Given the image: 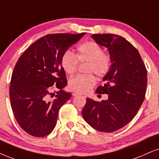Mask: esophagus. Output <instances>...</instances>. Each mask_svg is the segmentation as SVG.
Masks as SVG:
<instances>
[{
    "label": "esophagus",
    "instance_id": "esophagus-1",
    "mask_svg": "<svg viewBox=\"0 0 159 159\" xmlns=\"http://www.w3.org/2000/svg\"><path fill=\"white\" fill-rule=\"evenodd\" d=\"M73 96H78V95H80V94L78 93H76V92H74V93L73 94Z\"/></svg>",
    "mask_w": 159,
    "mask_h": 159
}]
</instances>
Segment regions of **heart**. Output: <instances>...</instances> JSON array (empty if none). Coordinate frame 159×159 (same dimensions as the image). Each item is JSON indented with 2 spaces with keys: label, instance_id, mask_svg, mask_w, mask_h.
Here are the masks:
<instances>
[{
  "label": "heart",
  "instance_id": "heart-1",
  "mask_svg": "<svg viewBox=\"0 0 159 159\" xmlns=\"http://www.w3.org/2000/svg\"><path fill=\"white\" fill-rule=\"evenodd\" d=\"M78 61L87 62L85 75H78L72 77L68 81V88L76 93H87L91 91L96 84V78L103 77L110 70L111 66V56L104 53L103 48L95 42H86L77 48L75 55L70 51H66L61 59V64L65 73L72 75L77 70Z\"/></svg>",
  "mask_w": 159,
  "mask_h": 159
}]
</instances>
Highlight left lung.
Returning a JSON list of instances; mask_svg holds the SVG:
<instances>
[{"label":"left lung","mask_w":159,"mask_h":159,"mask_svg":"<svg viewBox=\"0 0 159 159\" xmlns=\"http://www.w3.org/2000/svg\"><path fill=\"white\" fill-rule=\"evenodd\" d=\"M100 45L108 48L111 66L96 93L107 94L98 102L86 98L82 110L85 121L95 130L111 133L120 129L136 116L145 97L147 69L139 53L124 37L111 34H93Z\"/></svg>","instance_id":"obj_1"}]
</instances>
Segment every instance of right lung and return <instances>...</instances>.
Instances as JSON below:
<instances>
[{
    "label": "right lung",
    "mask_w": 159,
    "mask_h": 159,
    "mask_svg": "<svg viewBox=\"0 0 159 159\" xmlns=\"http://www.w3.org/2000/svg\"><path fill=\"white\" fill-rule=\"evenodd\" d=\"M84 34L45 35L31 44L16 63L9 86L11 106L17 123L30 135H49L60 108L72 97L62 89L67 81L61 59Z\"/></svg>",
    "instance_id": "obj_1"
}]
</instances>
